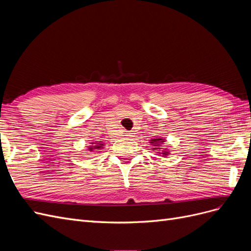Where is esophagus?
Segmentation results:
<instances>
[{"label": "esophagus", "mask_w": 251, "mask_h": 251, "mask_svg": "<svg viewBox=\"0 0 251 251\" xmlns=\"http://www.w3.org/2000/svg\"><path fill=\"white\" fill-rule=\"evenodd\" d=\"M134 135H135V133H133V132H127L126 136H127V137H134Z\"/></svg>", "instance_id": "esophagus-1"}]
</instances>
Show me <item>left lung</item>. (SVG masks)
Here are the masks:
<instances>
[{
	"mask_svg": "<svg viewBox=\"0 0 251 251\" xmlns=\"http://www.w3.org/2000/svg\"><path fill=\"white\" fill-rule=\"evenodd\" d=\"M151 144H154V146H156L155 148H154V150L156 149H161V148H158L159 147V144H160L161 142H164V140L163 139H161V138H156V139H151V141H150ZM160 154H162V155H169V151H162V153H160Z\"/></svg>",
	"mask_w": 251,
	"mask_h": 251,
	"instance_id": "8db88e82",
	"label": "left lung"
}]
</instances>
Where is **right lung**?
<instances>
[{
	"label": "right lung",
	"mask_w": 251,
	"mask_h": 251,
	"mask_svg": "<svg viewBox=\"0 0 251 251\" xmlns=\"http://www.w3.org/2000/svg\"><path fill=\"white\" fill-rule=\"evenodd\" d=\"M91 144H94V146H91L89 147V151H94V150H100L103 148V144L100 142H95V143H91Z\"/></svg>",
	"instance_id": "obj_1"
}]
</instances>
